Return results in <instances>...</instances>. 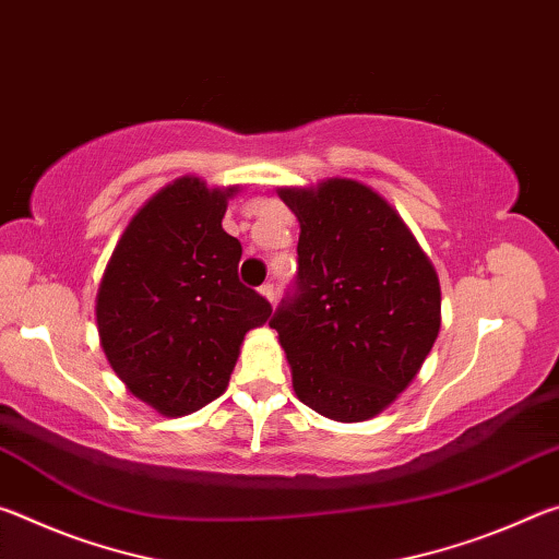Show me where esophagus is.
I'll return each instance as SVG.
<instances>
[{"mask_svg": "<svg viewBox=\"0 0 559 559\" xmlns=\"http://www.w3.org/2000/svg\"><path fill=\"white\" fill-rule=\"evenodd\" d=\"M259 293H261V296L263 298H266V300H276V288H273V283H263V286L259 288Z\"/></svg>", "mask_w": 559, "mask_h": 559, "instance_id": "esophagus-1", "label": "esophagus"}]
</instances>
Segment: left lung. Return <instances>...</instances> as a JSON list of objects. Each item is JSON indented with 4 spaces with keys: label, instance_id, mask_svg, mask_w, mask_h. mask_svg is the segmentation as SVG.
<instances>
[{
    "label": "left lung",
    "instance_id": "obj_1",
    "mask_svg": "<svg viewBox=\"0 0 559 559\" xmlns=\"http://www.w3.org/2000/svg\"><path fill=\"white\" fill-rule=\"evenodd\" d=\"M278 197L298 216V276L271 318L298 400L335 421L386 409L441 328V288L402 216L355 179Z\"/></svg>",
    "mask_w": 559,
    "mask_h": 559
}]
</instances>
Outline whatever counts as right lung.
<instances>
[{
	"label": "right lung",
	"instance_id": "obj_1",
	"mask_svg": "<svg viewBox=\"0 0 559 559\" xmlns=\"http://www.w3.org/2000/svg\"><path fill=\"white\" fill-rule=\"evenodd\" d=\"M234 192L175 179L132 216L103 273V353L128 390L165 416L224 394L243 335L271 316V302L239 281V239L222 229Z\"/></svg>",
	"mask_w": 559,
	"mask_h": 559
}]
</instances>
